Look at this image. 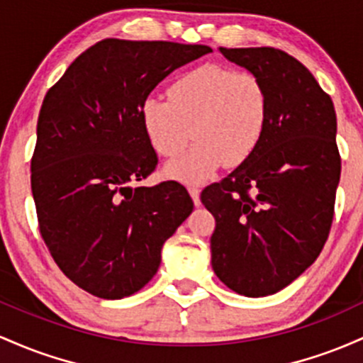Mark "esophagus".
Wrapping results in <instances>:
<instances>
[{
  "label": "esophagus",
  "mask_w": 363,
  "mask_h": 363,
  "mask_svg": "<svg viewBox=\"0 0 363 363\" xmlns=\"http://www.w3.org/2000/svg\"><path fill=\"white\" fill-rule=\"evenodd\" d=\"M189 194H190V197L194 199V203L195 206H201V189H199V186H195V185H189Z\"/></svg>",
  "instance_id": "esophagus-1"
}]
</instances>
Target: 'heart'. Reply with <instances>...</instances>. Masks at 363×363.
I'll return each mask as SVG.
<instances>
[{"mask_svg":"<svg viewBox=\"0 0 363 363\" xmlns=\"http://www.w3.org/2000/svg\"><path fill=\"white\" fill-rule=\"evenodd\" d=\"M168 96L145 97L140 121L150 145L164 157L178 156L192 135L197 137L189 152L166 164L164 174L173 180L202 183L225 162L242 164L267 128L269 97L252 73L202 65L178 77Z\"/></svg>","mask_w":363,"mask_h":363,"instance_id":"b5f03b06","label":"heart"}]
</instances>
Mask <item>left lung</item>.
Segmentation results:
<instances>
[{
    "label": "left lung",
    "instance_id": "8db88e82",
    "mask_svg": "<svg viewBox=\"0 0 363 363\" xmlns=\"http://www.w3.org/2000/svg\"><path fill=\"white\" fill-rule=\"evenodd\" d=\"M259 77L269 120L250 160L203 190L216 219L211 264L238 295L267 296L319 257L335 214L341 160L336 111L307 68L274 48H219Z\"/></svg>",
    "mask_w": 363,
    "mask_h": 363
}]
</instances>
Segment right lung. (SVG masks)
Returning <instances> with one entry per match:
<instances>
[{"mask_svg": "<svg viewBox=\"0 0 363 363\" xmlns=\"http://www.w3.org/2000/svg\"><path fill=\"white\" fill-rule=\"evenodd\" d=\"M202 44L104 39L48 91L30 185L39 230L58 267L94 296L120 300L160 269L161 248L194 211L180 183L137 186L157 164L140 104Z\"/></svg>", "mask_w": 363, "mask_h": 363, "instance_id": "obj_1", "label": "right lung"}]
</instances>
